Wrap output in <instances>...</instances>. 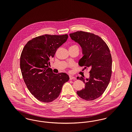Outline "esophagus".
I'll use <instances>...</instances> for the list:
<instances>
[{
	"label": "esophagus",
	"instance_id": "esophagus-1",
	"mask_svg": "<svg viewBox=\"0 0 132 132\" xmlns=\"http://www.w3.org/2000/svg\"><path fill=\"white\" fill-rule=\"evenodd\" d=\"M69 79L70 80H74V79H75V77L72 76H69Z\"/></svg>",
	"mask_w": 132,
	"mask_h": 132
}]
</instances>
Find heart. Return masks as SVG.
<instances>
[{
	"label": "heart",
	"instance_id": "heart-1",
	"mask_svg": "<svg viewBox=\"0 0 132 132\" xmlns=\"http://www.w3.org/2000/svg\"><path fill=\"white\" fill-rule=\"evenodd\" d=\"M71 47H78V46H77V45H72V46H71Z\"/></svg>",
	"mask_w": 132,
	"mask_h": 132
}]
</instances>
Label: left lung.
Wrapping results in <instances>:
<instances>
[{"label": "left lung", "instance_id": "8db88e82", "mask_svg": "<svg viewBox=\"0 0 132 132\" xmlns=\"http://www.w3.org/2000/svg\"><path fill=\"white\" fill-rule=\"evenodd\" d=\"M69 35L82 47L83 56L79 65L90 69L88 78L85 79L84 76L77 78L85 85L77 94L85 100L93 101L103 94L110 80L112 57L109 48L101 37L94 34L78 31Z\"/></svg>", "mask_w": 132, "mask_h": 132}]
</instances>
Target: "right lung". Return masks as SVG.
<instances>
[{"instance_id":"add662e5","label":"right lung","mask_w":132,"mask_h":132,"mask_svg":"<svg viewBox=\"0 0 132 132\" xmlns=\"http://www.w3.org/2000/svg\"><path fill=\"white\" fill-rule=\"evenodd\" d=\"M68 35H45L31 39L20 57V68L27 87L38 100L50 102L59 96L63 85L69 80L65 73L54 74L50 60L66 42Z\"/></svg>"}]
</instances>
